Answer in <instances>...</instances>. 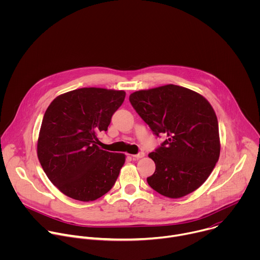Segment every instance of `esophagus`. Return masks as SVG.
<instances>
[{"mask_svg":"<svg viewBox=\"0 0 260 260\" xmlns=\"http://www.w3.org/2000/svg\"><path fill=\"white\" fill-rule=\"evenodd\" d=\"M132 156H133V158H134V159H139V158L144 157V156H145V153H144V152H140V153H138V154H134V155H132Z\"/></svg>","mask_w":260,"mask_h":260,"instance_id":"34e87169","label":"esophagus"}]
</instances>
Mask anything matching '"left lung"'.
Listing matches in <instances>:
<instances>
[{
	"label": "left lung",
	"mask_w": 260,
	"mask_h": 260,
	"mask_svg": "<svg viewBox=\"0 0 260 260\" xmlns=\"http://www.w3.org/2000/svg\"><path fill=\"white\" fill-rule=\"evenodd\" d=\"M129 102L141 118L158 136L161 146L148 154L155 172L148 184L170 199L187 196L205 183L220 155V138L215 111L197 91L168 84L133 92Z\"/></svg>",
	"instance_id": "8db88e82"
}]
</instances>
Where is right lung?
Returning <instances> with one entry per match:
<instances>
[{
  "label": "right lung",
  "mask_w": 260,
  "mask_h": 260,
  "mask_svg": "<svg viewBox=\"0 0 260 260\" xmlns=\"http://www.w3.org/2000/svg\"><path fill=\"white\" fill-rule=\"evenodd\" d=\"M124 90L84 87L56 96L44 114L37 155L54 186L64 196L92 202L115 184L125 154L105 151L98 135L122 105Z\"/></svg>",
  "instance_id": "1"
}]
</instances>
